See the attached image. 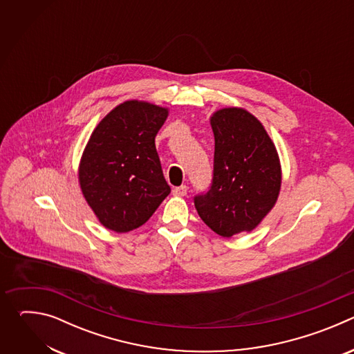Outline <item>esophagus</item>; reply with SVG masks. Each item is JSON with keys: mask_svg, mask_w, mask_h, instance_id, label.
I'll use <instances>...</instances> for the list:
<instances>
[{"mask_svg": "<svg viewBox=\"0 0 354 354\" xmlns=\"http://www.w3.org/2000/svg\"><path fill=\"white\" fill-rule=\"evenodd\" d=\"M172 194L174 196H178V197H183L187 194V186L186 185H182L179 187H174L172 189Z\"/></svg>", "mask_w": 354, "mask_h": 354, "instance_id": "obj_1", "label": "esophagus"}]
</instances>
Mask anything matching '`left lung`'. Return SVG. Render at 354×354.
I'll use <instances>...</instances> for the list:
<instances>
[{"label": "left lung", "mask_w": 354, "mask_h": 354, "mask_svg": "<svg viewBox=\"0 0 354 354\" xmlns=\"http://www.w3.org/2000/svg\"><path fill=\"white\" fill-rule=\"evenodd\" d=\"M210 124L213 185L206 194L194 197V207L216 234L231 238L254 231L272 212L280 194L281 165L265 126L246 109H218Z\"/></svg>", "instance_id": "left-lung-1"}]
</instances>
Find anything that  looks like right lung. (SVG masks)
I'll return each instance as SVG.
<instances>
[{
	"label": "right lung",
	"instance_id": "right-lung-1",
	"mask_svg": "<svg viewBox=\"0 0 354 354\" xmlns=\"http://www.w3.org/2000/svg\"><path fill=\"white\" fill-rule=\"evenodd\" d=\"M169 109L131 99L93 129L80 160L78 183L97 221L123 234L145 224L171 193L156 148Z\"/></svg>",
	"mask_w": 354,
	"mask_h": 354
}]
</instances>
